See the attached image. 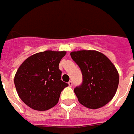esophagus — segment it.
I'll use <instances>...</instances> for the list:
<instances>
[{
  "label": "esophagus",
  "instance_id": "34e87169",
  "mask_svg": "<svg viewBox=\"0 0 134 134\" xmlns=\"http://www.w3.org/2000/svg\"><path fill=\"white\" fill-rule=\"evenodd\" d=\"M68 84H69V86H70V87H72V86H73V82L71 81H69L68 82Z\"/></svg>",
  "mask_w": 134,
  "mask_h": 134
}]
</instances>
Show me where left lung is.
<instances>
[{"instance_id":"8db88e82","label":"left lung","mask_w":134,"mask_h":134,"mask_svg":"<svg viewBox=\"0 0 134 134\" xmlns=\"http://www.w3.org/2000/svg\"><path fill=\"white\" fill-rule=\"evenodd\" d=\"M70 55L83 75L82 84L74 90L79 102L91 109L108 104L116 93L119 84V74L114 65L97 51H78Z\"/></svg>"}]
</instances>
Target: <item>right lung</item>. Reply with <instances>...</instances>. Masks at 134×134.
<instances>
[{
    "instance_id": "right-lung-1",
    "label": "right lung",
    "mask_w": 134,
    "mask_h": 134,
    "mask_svg": "<svg viewBox=\"0 0 134 134\" xmlns=\"http://www.w3.org/2000/svg\"><path fill=\"white\" fill-rule=\"evenodd\" d=\"M66 51H45L32 55L19 67L14 85L21 99L30 108L46 110L58 102L68 84L61 80L59 63Z\"/></svg>"
}]
</instances>
